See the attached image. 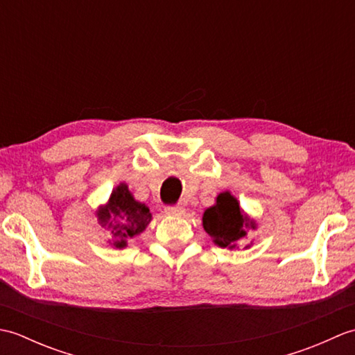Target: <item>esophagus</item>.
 <instances>
[{
	"instance_id": "esophagus-1",
	"label": "esophagus",
	"mask_w": 355,
	"mask_h": 355,
	"mask_svg": "<svg viewBox=\"0 0 355 355\" xmlns=\"http://www.w3.org/2000/svg\"><path fill=\"white\" fill-rule=\"evenodd\" d=\"M164 212L168 214V215H173V216H182V215H184V207H182V206H168L164 209Z\"/></svg>"
}]
</instances>
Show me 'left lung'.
Instances as JSON below:
<instances>
[{
	"label": "left lung",
	"mask_w": 355,
	"mask_h": 355,
	"mask_svg": "<svg viewBox=\"0 0 355 355\" xmlns=\"http://www.w3.org/2000/svg\"><path fill=\"white\" fill-rule=\"evenodd\" d=\"M202 227L220 247L235 248L244 244L248 229H256L254 221L243 214L238 200L230 192H223L216 197V205L206 209L202 215ZM250 245L245 244L244 248Z\"/></svg>",
	"instance_id": "obj_1"
}]
</instances>
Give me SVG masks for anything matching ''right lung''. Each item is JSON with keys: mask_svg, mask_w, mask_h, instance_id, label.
I'll list each match as a JSON object with an SVG mask.
<instances>
[{"mask_svg": "<svg viewBox=\"0 0 355 355\" xmlns=\"http://www.w3.org/2000/svg\"><path fill=\"white\" fill-rule=\"evenodd\" d=\"M97 218L102 227L110 233V244L123 248L128 241L148 227L153 215L145 205L134 200L128 186L122 183L112 191L107 205L97 210Z\"/></svg>", "mask_w": 355, "mask_h": 355, "instance_id": "1", "label": "right lung"}]
</instances>
